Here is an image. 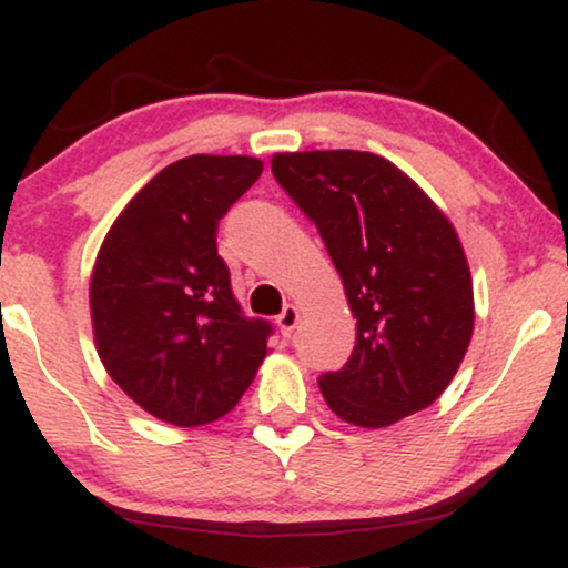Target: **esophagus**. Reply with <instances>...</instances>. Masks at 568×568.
<instances>
[{
    "instance_id": "esophagus-1",
    "label": "esophagus",
    "mask_w": 568,
    "mask_h": 568,
    "mask_svg": "<svg viewBox=\"0 0 568 568\" xmlns=\"http://www.w3.org/2000/svg\"><path fill=\"white\" fill-rule=\"evenodd\" d=\"M277 325H280V334L288 338L293 334V328L298 325V306L293 304H285L283 312L277 315Z\"/></svg>"
}]
</instances>
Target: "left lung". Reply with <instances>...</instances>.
Returning <instances> with one entry per match:
<instances>
[{
    "label": "left lung",
    "instance_id": "left-lung-1",
    "mask_svg": "<svg viewBox=\"0 0 568 568\" xmlns=\"http://www.w3.org/2000/svg\"><path fill=\"white\" fill-rule=\"evenodd\" d=\"M272 175L321 232L352 315L355 349L317 384L338 419L389 427L435 403L470 347L473 277L452 221L371 152H283Z\"/></svg>",
    "mask_w": 568,
    "mask_h": 568
}]
</instances>
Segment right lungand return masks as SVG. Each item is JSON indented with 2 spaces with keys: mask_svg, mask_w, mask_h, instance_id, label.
<instances>
[{
  "mask_svg": "<svg viewBox=\"0 0 568 568\" xmlns=\"http://www.w3.org/2000/svg\"><path fill=\"white\" fill-rule=\"evenodd\" d=\"M262 171L243 154L173 162L128 202L98 251V357L130 400L168 425L230 414L266 357L272 325L243 315L216 247L219 221Z\"/></svg>",
  "mask_w": 568,
  "mask_h": 568,
  "instance_id": "obj_1",
  "label": "right lung"
}]
</instances>
